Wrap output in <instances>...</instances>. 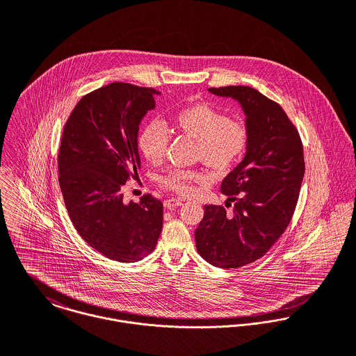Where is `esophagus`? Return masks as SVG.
<instances>
[{"label": "esophagus", "instance_id": "1", "mask_svg": "<svg viewBox=\"0 0 356 356\" xmlns=\"http://www.w3.org/2000/svg\"><path fill=\"white\" fill-rule=\"evenodd\" d=\"M184 202L181 200V199H167L165 202H164V205L168 208V209H174L175 207H179V205H182Z\"/></svg>", "mask_w": 356, "mask_h": 356}]
</instances>
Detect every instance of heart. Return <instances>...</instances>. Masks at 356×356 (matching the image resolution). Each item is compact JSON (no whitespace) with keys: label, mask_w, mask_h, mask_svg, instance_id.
Listing matches in <instances>:
<instances>
[{"label":"heart","mask_w":356,"mask_h":356,"mask_svg":"<svg viewBox=\"0 0 356 356\" xmlns=\"http://www.w3.org/2000/svg\"><path fill=\"white\" fill-rule=\"evenodd\" d=\"M172 126L178 133L196 141V159L216 172L233 168L250 144V130L243 120L227 118L225 112L205 102L179 109L172 116ZM168 141L164 124L153 120L143 129L138 145L148 161L159 163L165 156ZM203 179V174L196 170L172 168L159 178V184L178 195H189L195 184Z\"/></svg>","instance_id":"b5f03b06"}]
</instances>
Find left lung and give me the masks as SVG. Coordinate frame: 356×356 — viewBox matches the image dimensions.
Masks as SVG:
<instances>
[{
    "mask_svg": "<svg viewBox=\"0 0 356 356\" xmlns=\"http://www.w3.org/2000/svg\"><path fill=\"white\" fill-rule=\"evenodd\" d=\"M209 92L241 104L250 144L244 160L220 185V192L234 203L233 211L204 205L203 220L195 232L196 248L213 266L237 268L267 254L292 220L305 177L303 144L281 105L254 88Z\"/></svg>",
    "mask_w": 356,
    "mask_h": 356,
    "instance_id": "obj_1",
    "label": "left lung"
}]
</instances>
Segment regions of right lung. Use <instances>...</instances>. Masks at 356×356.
<instances>
[{"instance_id":"add662e5","label":"right lung","mask_w":356,"mask_h":356,"mask_svg":"<svg viewBox=\"0 0 356 356\" xmlns=\"http://www.w3.org/2000/svg\"><path fill=\"white\" fill-rule=\"evenodd\" d=\"M159 95L113 82L85 95L64 124L57 167L65 208L79 236L115 261L144 259L161 233L163 203L144 195L126 205L122 193L141 165L138 127Z\"/></svg>"}]
</instances>
